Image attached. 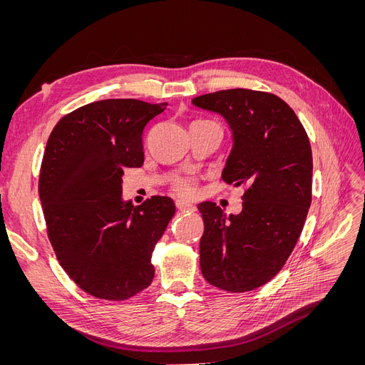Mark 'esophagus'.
I'll use <instances>...</instances> for the list:
<instances>
[{
    "label": "esophagus",
    "mask_w": 365,
    "mask_h": 365,
    "mask_svg": "<svg viewBox=\"0 0 365 365\" xmlns=\"http://www.w3.org/2000/svg\"><path fill=\"white\" fill-rule=\"evenodd\" d=\"M176 207H178L180 212H195L196 207L190 202H184V201H176Z\"/></svg>",
    "instance_id": "esophagus-1"
}]
</instances>
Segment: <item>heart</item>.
Returning <instances> with one entry per match:
<instances>
[{"label": "heart", "instance_id": "1", "mask_svg": "<svg viewBox=\"0 0 365 365\" xmlns=\"http://www.w3.org/2000/svg\"><path fill=\"white\" fill-rule=\"evenodd\" d=\"M175 190H176V193L181 195V196H192L193 192H195V184L190 180H181V181L176 182Z\"/></svg>", "mask_w": 365, "mask_h": 365}]
</instances>
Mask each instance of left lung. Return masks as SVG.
<instances>
[{
    "mask_svg": "<svg viewBox=\"0 0 365 365\" xmlns=\"http://www.w3.org/2000/svg\"><path fill=\"white\" fill-rule=\"evenodd\" d=\"M192 103L227 121L233 146L222 180L245 187L239 215L197 205L201 271L219 289L252 291L283 268L302 235L312 200L311 143L289 105L269 93L236 88Z\"/></svg>",
    "mask_w": 365,
    "mask_h": 365,
    "instance_id": "1",
    "label": "left lung"
}]
</instances>
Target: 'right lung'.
<instances>
[{
    "instance_id": "right-lung-1",
    "label": "right lung",
    "mask_w": 365,
    "mask_h": 365,
    "mask_svg": "<svg viewBox=\"0 0 365 365\" xmlns=\"http://www.w3.org/2000/svg\"><path fill=\"white\" fill-rule=\"evenodd\" d=\"M168 103L106 98L62 117L43 152L39 197L61 267L85 292L126 300L152 283V252L175 215L168 196L138 207L121 176L145 161L143 130Z\"/></svg>"
}]
</instances>
